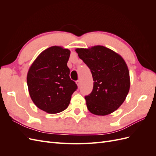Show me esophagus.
Returning <instances> with one entry per match:
<instances>
[{"label":"esophagus","mask_w":156,"mask_h":156,"mask_svg":"<svg viewBox=\"0 0 156 156\" xmlns=\"http://www.w3.org/2000/svg\"><path fill=\"white\" fill-rule=\"evenodd\" d=\"M76 84H77L78 87H80V84H81V81H80L79 80H77V81H76Z\"/></svg>","instance_id":"34e87169"}]
</instances>
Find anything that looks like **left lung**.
I'll use <instances>...</instances> for the list:
<instances>
[{
    "mask_svg": "<svg viewBox=\"0 0 156 156\" xmlns=\"http://www.w3.org/2000/svg\"><path fill=\"white\" fill-rule=\"evenodd\" d=\"M75 51L94 80L92 92L84 97L88 111L96 115L111 114L124 103L129 90V73L124 60L101 45Z\"/></svg>",
    "mask_w": 156,
    "mask_h": 156,
    "instance_id": "left-lung-1",
    "label": "left lung"
}]
</instances>
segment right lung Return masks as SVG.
Segmentation results:
<instances>
[{"label":"right lung","instance_id":"add662e5","mask_svg":"<svg viewBox=\"0 0 156 156\" xmlns=\"http://www.w3.org/2000/svg\"><path fill=\"white\" fill-rule=\"evenodd\" d=\"M69 55V49L51 47L41 52L27 73V85L32 101L50 114L64 111L77 89L69 77L67 66Z\"/></svg>","mask_w":156,"mask_h":156}]
</instances>
